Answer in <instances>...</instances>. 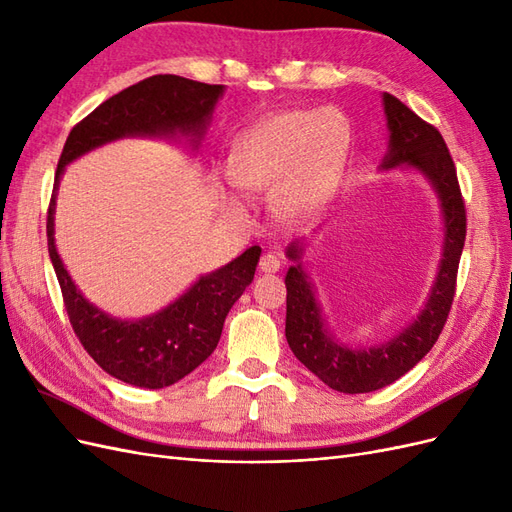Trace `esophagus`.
I'll use <instances>...</instances> for the list:
<instances>
[{
  "label": "esophagus",
  "mask_w": 512,
  "mask_h": 512,
  "mask_svg": "<svg viewBox=\"0 0 512 512\" xmlns=\"http://www.w3.org/2000/svg\"><path fill=\"white\" fill-rule=\"evenodd\" d=\"M258 269L262 273H275L280 271V258H277L273 252H267L260 256V262H258Z\"/></svg>",
  "instance_id": "1"
}]
</instances>
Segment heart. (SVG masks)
I'll return each instance as SVG.
<instances>
[{
    "label": "heart",
    "mask_w": 512,
    "mask_h": 512,
    "mask_svg": "<svg viewBox=\"0 0 512 512\" xmlns=\"http://www.w3.org/2000/svg\"><path fill=\"white\" fill-rule=\"evenodd\" d=\"M348 126L331 108L288 111L243 136L230 160V179L245 190L275 188L286 218L312 213L342 175Z\"/></svg>",
    "instance_id": "1"
}]
</instances>
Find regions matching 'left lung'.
I'll use <instances>...</instances> for the list:
<instances>
[{
  "label": "left lung",
  "instance_id": "8db88e82",
  "mask_svg": "<svg viewBox=\"0 0 512 512\" xmlns=\"http://www.w3.org/2000/svg\"><path fill=\"white\" fill-rule=\"evenodd\" d=\"M384 113L391 143L384 168L408 164L418 168L436 188L444 213V258L431 297L410 327L391 342L369 350L337 346L322 327L320 307L301 265L286 273V339L294 356L324 384L339 393H371L389 386L423 359L438 342L457 290L459 258L466 243V203L457 168L442 134L423 121L399 98L384 94ZM288 256L299 260L301 247L290 245Z\"/></svg>",
  "mask_w": 512,
  "mask_h": 512
}]
</instances>
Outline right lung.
Masks as SVG:
<instances>
[{"label": "right lung", "mask_w": 512, "mask_h": 512, "mask_svg": "<svg viewBox=\"0 0 512 512\" xmlns=\"http://www.w3.org/2000/svg\"><path fill=\"white\" fill-rule=\"evenodd\" d=\"M222 85H207L177 74H156L138 81L81 119L55 170H61L89 149L130 134H200L205 130ZM55 194L46 215L49 256L64 297L66 312L79 342L106 374L141 389H164L188 376L215 350L230 307L254 280L260 247L254 245L226 267L213 271L160 314L136 322L115 320L87 303L61 265L53 239Z\"/></svg>", "instance_id": "right-lung-1"}]
</instances>
